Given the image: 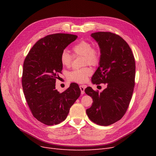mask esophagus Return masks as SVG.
I'll return each mask as SVG.
<instances>
[{
	"instance_id": "esophagus-1",
	"label": "esophagus",
	"mask_w": 156,
	"mask_h": 156,
	"mask_svg": "<svg viewBox=\"0 0 156 156\" xmlns=\"http://www.w3.org/2000/svg\"><path fill=\"white\" fill-rule=\"evenodd\" d=\"M79 87H80V89H81V94H84V89H85L86 86H84V85H80Z\"/></svg>"
}]
</instances>
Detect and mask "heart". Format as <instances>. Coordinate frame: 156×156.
Listing matches in <instances>:
<instances>
[{
    "instance_id": "heart-1",
    "label": "heart",
    "mask_w": 156,
    "mask_h": 156,
    "mask_svg": "<svg viewBox=\"0 0 156 156\" xmlns=\"http://www.w3.org/2000/svg\"><path fill=\"white\" fill-rule=\"evenodd\" d=\"M74 56H83V65L96 66L100 59V51L98 48L93 47L92 44L87 40H81L73 48ZM73 56L67 50H64L60 55V62L64 66L69 68L73 62ZM92 73V69L86 67L79 69H74L68 73V78L70 81L83 83L87 81L88 77Z\"/></svg>"
}]
</instances>
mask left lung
<instances>
[{"mask_svg": "<svg viewBox=\"0 0 156 156\" xmlns=\"http://www.w3.org/2000/svg\"><path fill=\"white\" fill-rule=\"evenodd\" d=\"M91 36L98 42L101 53L92 82L107 84V88L100 93L90 87L85 88L84 92L93 100L86 112L94 123L107 126L120 120L129 107L135 86V58L127 42L115 33L98 32Z\"/></svg>", "mask_w": 156, "mask_h": 156, "instance_id": "8db88e82", "label": "left lung"}]
</instances>
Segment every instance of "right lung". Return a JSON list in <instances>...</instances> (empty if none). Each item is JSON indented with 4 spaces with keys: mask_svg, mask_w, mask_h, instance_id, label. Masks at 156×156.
<instances>
[{
    "mask_svg": "<svg viewBox=\"0 0 156 156\" xmlns=\"http://www.w3.org/2000/svg\"><path fill=\"white\" fill-rule=\"evenodd\" d=\"M77 37L62 33L46 36L33 45L23 63L22 87L25 99L32 115L45 125L64 121L81 94L75 83L62 93L55 89L56 80L62 69L60 55Z\"/></svg>",
    "mask_w": 156,
    "mask_h": 156,
    "instance_id": "right-lung-1",
    "label": "right lung"
}]
</instances>
